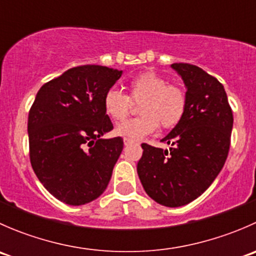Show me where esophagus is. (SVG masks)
<instances>
[{"instance_id": "obj_1", "label": "esophagus", "mask_w": 256, "mask_h": 256, "mask_svg": "<svg viewBox=\"0 0 256 256\" xmlns=\"http://www.w3.org/2000/svg\"><path fill=\"white\" fill-rule=\"evenodd\" d=\"M132 142H134V141L131 140V138H124V144H125L126 146H128V144H132Z\"/></svg>"}]
</instances>
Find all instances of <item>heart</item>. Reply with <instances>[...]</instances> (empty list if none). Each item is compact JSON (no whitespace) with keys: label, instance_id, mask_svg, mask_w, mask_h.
<instances>
[{"label":"heart","instance_id":"obj_1","mask_svg":"<svg viewBox=\"0 0 256 256\" xmlns=\"http://www.w3.org/2000/svg\"><path fill=\"white\" fill-rule=\"evenodd\" d=\"M128 95L120 90H108L104 96V110L115 121H124L131 112V102H138V118L125 121L115 128V132L132 140H140L162 128H174L184 116L187 94L178 84L154 72H144L128 82Z\"/></svg>","mask_w":256,"mask_h":256}]
</instances>
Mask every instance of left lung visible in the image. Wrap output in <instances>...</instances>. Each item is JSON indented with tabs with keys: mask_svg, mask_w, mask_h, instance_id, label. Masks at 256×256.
Segmentation results:
<instances>
[{
	"mask_svg": "<svg viewBox=\"0 0 256 256\" xmlns=\"http://www.w3.org/2000/svg\"><path fill=\"white\" fill-rule=\"evenodd\" d=\"M187 88L182 120L162 138L170 150L142 144L138 174L144 190L166 207L200 197L223 168L230 147L233 112L224 86L200 66L174 63Z\"/></svg>",
	"mask_w": 256,
	"mask_h": 256,
	"instance_id": "8db88e82",
	"label": "left lung"
}]
</instances>
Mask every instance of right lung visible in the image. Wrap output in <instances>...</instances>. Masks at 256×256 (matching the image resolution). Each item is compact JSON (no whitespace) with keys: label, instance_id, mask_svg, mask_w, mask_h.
<instances>
[{"label":"right lung","instance_id":"add662e5","mask_svg":"<svg viewBox=\"0 0 256 256\" xmlns=\"http://www.w3.org/2000/svg\"><path fill=\"white\" fill-rule=\"evenodd\" d=\"M121 74L102 66H76L36 95L28 114L30 164L46 190L66 204H86L109 184L124 141L102 138L114 128L104 96Z\"/></svg>","mask_w":256,"mask_h":256}]
</instances>
